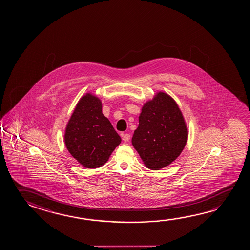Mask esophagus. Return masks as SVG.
Listing matches in <instances>:
<instances>
[{
	"label": "esophagus",
	"instance_id": "esophagus-1",
	"mask_svg": "<svg viewBox=\"0 0 250 250\" xmlns=\"http://www.w3.org/2000/svg\"><path fill=\"white\" fill-rule=\"evenodd\" d=\"M131 139V136L130 134H128V133H125V134H122V139H123V141L125 142H128L129 140Z\"/></svg>",
	"mask_w": 250,
	"mask_h": 250
}]
</instances>
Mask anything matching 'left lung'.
<instances>
[{
  "label": "left lung",
  "instance_id": "left-lung-1",
  "mask_svg": "<svg viewBox=\"0 0 250 250\" xmlns=\"http://www.w3.org/2000/svg\"><path fill=\"white\" fill-rule=\"evenodd\" d=\"M188 139V128L176 101L158 91L144 104L131 143L146 167L160 170L177 160Z\"/></svg>",
  "mask_w": 250,
  "mask_h": 250
}]
</instances>
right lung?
<instances>
[{
	"label": "right lung",
	"instance_id": "right-lung-1",
	"mask_svg": "<svg viewBox=\"0 0 250 250\" xmlns=\"http://www.w3.org/2000/svg\"><path fill=\"white\" fill-rule=\"evenodd\" d=\"M63 137L71 156L83 167L90 169L105 164L121 143L120 136L103 114L102 101L90 92L79 99Z\"/></svg>",
	"mask_w": 250,
	"mask_h": 250
}]
</instances>
